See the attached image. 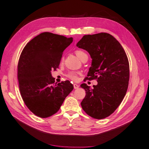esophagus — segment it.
Returning <instances> with one entry per match:
<instances>
[{
  "instance_id": "esophagus-1",
  "label": "esophagus",
  "mask_w": 149,
  "mask_h": 149,
  "mask_svg": "<svg viewBox=\"0 0 149 149\" xmlns=\"http://www.w3.org/2000/svg\"><path fill=\"white\" fill-rule=\"evenodd\" d=\"M74 89H77L79 88V85H77V84H74Z\"/></svg>"
}]
</instances>
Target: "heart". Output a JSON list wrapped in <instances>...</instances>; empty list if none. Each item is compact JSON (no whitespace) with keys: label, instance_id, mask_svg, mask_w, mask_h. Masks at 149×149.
<instances>
[{"label":"heart","instance_id":"heart-1","mask_svg":"<svg viewBox=\"0 0 149 149\" xmlns=\"http://www.w3.org/2000/svg\"><path fill=\"white\" fill-rule=\"evenodd\" d=\"M75 55L77 56V57L79 58L80 60H82L84 57L88 56L87 54L85 52H83L81 50H77L75 51ZM64 61V58L63 57L61 60V63H63ZM66 77H68V79H70L72 81H76L77 79V73L75 72H74V71H70V72H68L66 74Z\"/></svg>","mask_w":149,"mask_h":149}]
</instances>
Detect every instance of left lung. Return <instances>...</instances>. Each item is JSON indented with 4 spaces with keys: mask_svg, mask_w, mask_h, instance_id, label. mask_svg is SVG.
Returning <instances> with one entry per match:
<instances>
[{
    "mask_svg": "<svg viewBox=\"0 0 149 149\" xmlns=\"http://www.w3.org/2000/svg\"><path fill=\"white\" fill-rule=\"evenodd\" d=\"M77 46L88 51L93 59L85 81L98 82L93 88L86 83L81 85L86 91L81 107L94 119L106 118L118 108L127 93L130 78L127 54L120 44L107 33L84 35Z\"/></svg>",
    "mask_w": 149,
    "mask_h": 149,
    "instance_id": "1",
    "label": "left lung"
}]
</instances>
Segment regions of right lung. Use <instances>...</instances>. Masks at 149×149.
Instances as JSON below:
<instances>
[{
    "label": "right lung",
    "mask_w": 149,
    "mask_h": 149,
    "mask_svg": "<svg viewBox=\"0 0 149 149\" xmlns=\"http://www.w3.org/2000/svg\"><path fill=\"white\" fill-rule=\"evenodd\" d=\"M72 40L44 32L29 41L21 54L17 64L20 93L25 105L38 117L48 118L58 111L74 88L69 80L57 84L51 75Z\"/></svg>",
    "instance_id": "obj_1"
}]
</instances>
